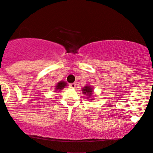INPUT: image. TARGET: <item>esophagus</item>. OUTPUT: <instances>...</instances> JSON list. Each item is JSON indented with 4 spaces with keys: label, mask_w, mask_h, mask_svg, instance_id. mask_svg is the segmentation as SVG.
<instances>
[{
    "label": "esophagus",
    "mask_w": 153,
    "mask_h": 153,
    "mask_svg": "<svg viewBox=\"0 0 153 153\" xmlns=\"http://www.w3.org/2000/svg\"><path fill=\"white\" fill-rule=\"evenodd\" d=\"M70 88H76V83H70Z\"/></svg>",
    "instance_id": "1"
}]
</instances>
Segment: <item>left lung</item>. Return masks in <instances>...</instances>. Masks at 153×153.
Listing matches in <instances>:
<instances>
[{"instance_id":"1","label":"left lung","mask_w":153,"mask_h":153,"mask_svg":"<svg viewBox=\"0 0 153 153\" xmlns=\"http://www.w3.org/2000/svg\"><path fill=\"white\" fill-rule=\"evenodd\" d=\"M81 91H82V93L84 94L87 96V99H89L90 100H94L93 98V88L90 85H85L84 87L82 88L81 89Z\"/></svg>"}]
</instances>
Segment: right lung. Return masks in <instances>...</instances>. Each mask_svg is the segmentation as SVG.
Returning a JSON list of instances; mask_svg holds the SVG:
<instances>
[{"mask_svg":"<svg viewBox=\"0 0 153 153\" xmlns=\"http://www.w3.org/2000/svg\"><path fill=\"white\" fill-rule=\"evenodd\" d=\"M65 86H68V85H67V83L65 81H60V82H58L56 83V86H55V91H60L61 90H62L64 88Z\"/></svg>","mask_w":153,"mask_h":153,"instance_id":"1","label":"right lung"}]
</instances>
